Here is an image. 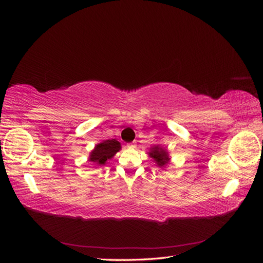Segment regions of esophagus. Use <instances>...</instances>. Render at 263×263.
I'll return each instance as SVG.
<instances>
[{"label": "esophagus", "instance_id": "1", "mask_svg": "<svg viewBox=\"0 0 263 263\" xmlns=\"http://www.w3.org/2000/svg\"><path fill=\"white\" fill-rule=\"evenodd\" d=\"M127 147H129V148H136V145H135V144H128V145H127Z\"/></svg>", "mask_w": 263, "mask_h": 263}]
</instances>
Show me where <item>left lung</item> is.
Wrapping results in <instances>:
<instances>
[{
    "label": "left lung",
    "mask_w": 263,
    "mask_h": 263,
    "mask_svg": "<svg viewBox=\"0 0 263 263\" xmlns=\"http://www.w3.org/2000/svg\"><path fill=\"white\" fill-rule=\"evenodd\" d=\"M148 154H149V157L154 159V161L157 163L159 168H164V166L170 161L168 151L159 145L151 147Z\"/></svg>",
    "instance_id": "1"
}]
</instances>
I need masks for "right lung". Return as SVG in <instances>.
<instances>
[{"instance_id":"right-lung-1","label":"right lung","mask_w":263,"mask_h":263,"mask_svg":"<svg viewBox=\"0 0 263 263\" xmlns=\"http://www.w3.org/2000/svg\"><path fill=\"white\" fill-rule=\"evenodd\" d=\"M121 144L116 139L103 140L91 151L89 161L98 165H104L107 160L112 159L116 153L121 150Z\"/></svg>"}]
</instances>
